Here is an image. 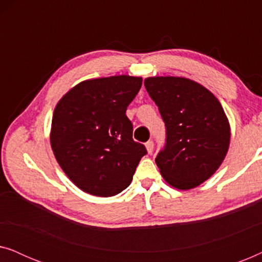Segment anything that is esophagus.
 <instances>
[{
	"instance_id": "obj_1",
	"label": "esophagus",
	"mask_w": 262,
	"mask_h": 262,
	"mask_svg": "<svg viewBox=\"0 0 262 262\" xmlns=\"http://www.w3.org/2000/svg\"><path fill=\"white\" fill-rule=\"evenodd\" d=\"M145 146H146V150H148V152H149V154H151V152L154 151V142H152V141L146 142Z\"/></svg>"
}]
</instances>
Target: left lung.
I'll use <instances>...</instances> for the list:
<instances>
[{
    "label": "left lung",
    "instance_id": "left-lung-1",
    "mask_svg": "<svg viewBox=\"0 0 262 262\" xmlns=\"http://www.w3.org/2000/svg\"><path fill=\"white\" fill-rule=\"evenodd\" d=\"M166 124V145L155 159L164 180L182 191L212 177L227 156L230 125L218 99L185 77L144 80Z\"/></svg>",
    "mask_w": 262,
    "mask_h": 262
}]
</instances>
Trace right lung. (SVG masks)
<instances>
[{
	"instance_id": "add662e5",
	"label": "right lung",
	"mask_w": 262,
	"mask_h": 262,
	"mask_svg": "<svg viewBox=\"0 0 262 262\" xmlns=\"http://www.w3.org/2000/svg\"><path fill=\"white\" fill-rule=\"evenodd\" d=\"M142 81L128 75L93 78L80 82L57 103L50 134L52 151L83 192L112 196L131 184L146 149L134 141L125 113Z\"/></svg>"
}]
</instances>
